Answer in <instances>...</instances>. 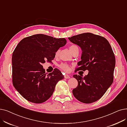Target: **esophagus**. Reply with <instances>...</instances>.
Segmentation results:
<instances>
[{"label": "esophagus", "instance_id": "1", "mask_svg": "<svg viewBox=\"0 0 127 127\" xmlns=\"http://www.w3.org/2000/svg\"><path fill=\"white\" fill-rule=\"evenodd\" d=\"M64 78H66V79H68L70 78V76L68 74H65L64 75Z\"/></svg>", "mask_w": 127, "mask_h": 127}]
</instances>
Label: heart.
I'll return each mask as SVG.
<instances>
[{
  "label": "heart",
  "instance_id": "b5f03b06",
  "mask_svg": "<svg viewBox=\"0 0 127 127\" xmlns=\"http://www.w3.org/2000/svg\"><path fill=\"white\" fill-rule=\"evenodd\" d=\"M76 49H79L78 47L77 46L75 45H71L69 47V50L70 51V52H71V53L72 54V53ZM60 50H58L56 52V56H58L59 55ZM59 67L62 70H63V71H65V72H68V71L70 70V65L67 64H66V63H62L61 64L59 65Z\"/></svg>",
  "mask_w": 127,
  "mask_h": 127
}]
</instances>
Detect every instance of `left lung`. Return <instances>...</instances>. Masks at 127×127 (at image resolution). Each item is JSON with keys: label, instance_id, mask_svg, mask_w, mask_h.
<instances>
[{"label": "left lung", "instance_id": "obj_1", "mask_svg": "<svg viewBox=\"0 0 127 127\" xmlns=\"http://www.w3.org/2000/svg\"><path fill=\"white\" fill-rule=\"evenodd\" d=\"M68 39L82 51L76 72L89 71L84 77L73 75L78 84L73 94L82 103L95 102L103 96L113 82L116 61L112 48L105 38L91 32L73 36Z\"/></svg>", "mask_w": 127, "mask_h": 127}]
</instances>
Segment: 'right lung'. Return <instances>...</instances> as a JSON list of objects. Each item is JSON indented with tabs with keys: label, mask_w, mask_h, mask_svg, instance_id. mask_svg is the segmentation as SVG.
Wrapping results in <instances>:
<instances>
[{
	"label": "right lung",
	"mask_w": 127,
	"mask_h": 127,
	"mask_svg": "<svg viewBox=\"0 0 127 127\" xmlns=\"http://www.w3.org/2000/svg\"><path fill=\"white\" fill-rule=\"evenodd\" d=\"M66 42L65 38L36 34L23 38L16 47L12 57V83L26 100L42 103L51 96L64 76L58 68L47 74L42 64L51 62Z\"/></svg>",
	"instance_id": "right-lung-1"
}]
</instances>
